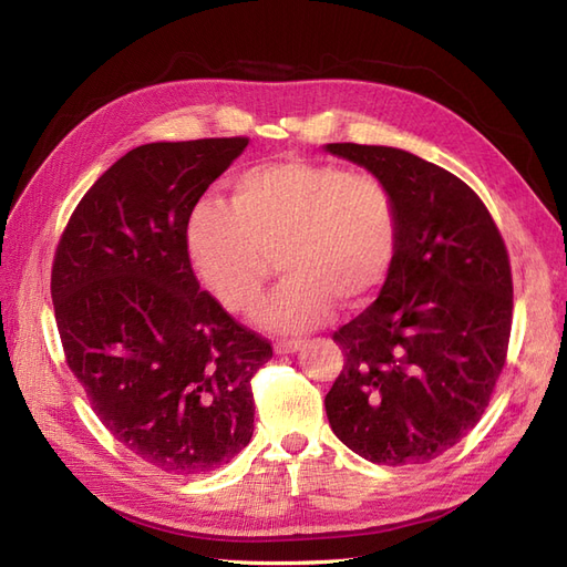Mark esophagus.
I'll list each match as a JSON object with an SVG mask.
<instances>
[{
  "label": "esophagus",
  "instance_id": "1",
  "mask_svg": "<svg viewBox=\"0 0 567 567\" xmlns=\"http://www.w3.org/2000/svg\"><path fill=\"white\" fill-rule=\"evenodd\" d=\"M302 346H305V340L290 338V340H277V342H274V350H277V354H288V352H298Z\"/></svg>",
  "mask_w": 567,
  "mask_h": 567
}]
</instances>
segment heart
<instances>
[{
    "label": "heart",
    "instance_id": "b5f03b06",
    "mask_svg": "<svg viewBox=\"0 0 567 567\" xmlns=\"http://www.w3.org/2000/svg\"><path fill=\"white\" fill-rule=\"evenodd\" d=\"M188 210L184 248L205 290L231 315L262 300L271 262L284 271L260 310L269 331L315 329L333 307L359 310L398 260L402 217L392 188L336 163L286 158L252 165Z\"/></svg>",
    "mask_w": 567,
    "mask_h": 567
}]
</instances>
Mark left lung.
<instances>
[{
	"mask_svg": "<svg viewBox=\"0 0 567 567\" xmlns=\"http://www.w3.org/2000/svg\"><path fill=\"white\" fill-rule=\"evenodd\" d=\"M326 151L383 179L402 217L381 296L333 333L346 364L323 400L326 416L367 461H433L473 431L506 364V244L485 203L444 167L392 146Z\"/></svg>",
	"mask_w": 567,
	"mask_h": 567,
	"instance_id": "1",
	"label": "left lung"
}]
</instances>
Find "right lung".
<instances>
[{
	"mask_svg": "<svg viewBox=\"0 0 567 567\" xmlns=\"http://www.w3.org/2000/svg\"><path fill=\"white\" fill-rule=\"evenodd\" d=\"M246 146L132 148L82 196L51 265L68 369L113 437L169 475L208 473L246 447L250 379L274 354L200 290L184 248L188 210Z\"/></svg>",
	"mask_w": 567,
	"mask_h": 567,
	"instance_id": "1",
	"label": "right lung"
}]
</instances>
